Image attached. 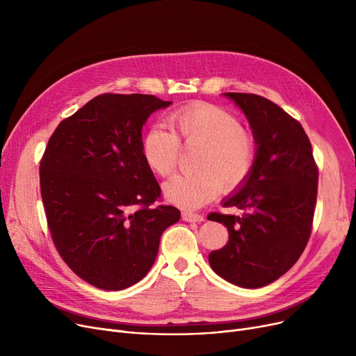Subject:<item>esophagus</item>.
I'll list each match as a JSON object with an SVG mask.
<instances>
[{"label": "esophagus", "mask_w": 356, "mask_h": 356, "mask_svg": "<svg viewBox=\"0 0 356 356\" xmlns=\"http://www.w3.org/2000/svg\"><path fill=\"white\" fill-rule=\"evenodd\" d=\"M181 218H183V220H186V222H197V223L203 222V219H204L202 215H199V213H191V212L181 213Z\"/></svg>", "instance_id": "1"}]
</instances>
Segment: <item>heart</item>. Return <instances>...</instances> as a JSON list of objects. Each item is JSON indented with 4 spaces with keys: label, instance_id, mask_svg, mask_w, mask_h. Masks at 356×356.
Here are the masks:
<instances>
[{
    "label": "heart",
    "instance_id": "b5f03b06",
    "mask_svg": "<svg viewBox=\"0 0 356 356\" xmlns=\"http://www.w3.org/2000/svg\"><path fill=\"white\" fill-rule=\"evenodd\" d=\"M170 131L153 127L141 143V156L153 173L167 177L177 167L180 145L199 148L196 173L175 176L164 184V195L183 209H196L222 192H235L250 179L257 164V140L239 120L220 106L196 104L168 118Z\"/></svg>",
    "mask_w": 356,
    "mask_h": 356
}]
</instances>
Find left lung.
<instances>
[{
    "mask_svg": "<svg viewBox=\"0 0 356 356\" xmlns=\"http://www.w3.org/2000/svg\"><path fill=\"white\" fill-rule=\"evenodd\" d=\"M244 112L258 156L254 172L223 207L241 216L212 212L228 228V244L209 254L212 270L227 282L259 289L286 274L303 254L312 234L319 170L302 124L267 98L228 92Z\"/></svg>",
    "mask_w": 356,
    "mask_h": 356,
    "instance_id": "left-lung-1",
    "label": "left lung"
}]
</instances>
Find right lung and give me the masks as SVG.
Instances as JSON below:
<instances>
[{
    "instance_id": "1",
    "label": "right lung",
    "mask_w": 356,
    "mask_h": 356,
    "mask_svg": "<svg viewBox=\"0 0 356 356\" xmlns=\"http://www.w3.org/2000/svg\"><path fill=\"white\" fill-rule=\"evenodd\" d=\"M154 95L104 93L63 120L40 161L53 244L69 268L102 290H124L153 267L160 236L180 211L153 204L161 189L141 156Z\"/></svg>"
}]
</instances>
